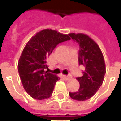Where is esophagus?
I'll return each mask as SVG.
<instances>
[{
    "instance_id": "1",
    "label": "esophagus",
    "mask_w": 121,
    "mask_h": 121,
    "mask_svg": "<svg viewBox=\"0 0 121 121\" xmlns=\"http://www.w3.org/2000/svg\"><path fill=\"white\" fill-rule=\"evenodd\" d=\"M63 77L64 78L65 80H70L72 78V76L70 75H68V76H63Z\"/></svg>"
}]
</instances>
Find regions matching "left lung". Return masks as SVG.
<instances>
[{"label": "left lung", "mask_w": 121, "mask_h": 121, "mask_svg": "<svg viewBox=\"0 0 121 121\" xmlns=\"http://www.w3.org/2000/svg\"><path fill=\"white\" fill-rule=\"evenodd\" d=\"M80 46L79 64L85 66L82 77L76 79L80 83V88L76 92H69L71 98L84 101L92 98L102 84L106 73V65L100 49L94 40L84 33H69Z\"/></svg>", "instance_id": "left-lung-1"}]
</instances>
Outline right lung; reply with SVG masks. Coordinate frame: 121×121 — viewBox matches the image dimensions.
Returning a JSON list of instances; mask_svg holds the SVG:
<instances>
[{
    "label": "right lung",
    "mask_w": 121,
    "mask_h": 121,
    "mask_svg": "<svg viewBox=\"0 0 121 121\" xmlns=\"http://www.w3.org/2000/svg\"><path fill=\"white\" fill-rule=\"evenodd\" d=\"M70 39L67 34L43 29L31 37L23 49L18 61V71L24 89L36 100L52 95L60 78L48 72L47 58L59 43Z\"/></svg>",
    "instance_id": "1"
}]
</instances>
